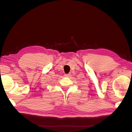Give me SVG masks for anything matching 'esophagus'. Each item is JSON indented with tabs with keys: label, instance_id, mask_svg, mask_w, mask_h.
Here are the masks:
<instances>
[{
	"label": "esophagus",
	"instance_id": "1",
	"mask_svg": "<svg viewBox=\"0 0 132 132\" xmlns=\"http://www.w3.org/2000/svg\"><path fill=\"white\" fill-rule=\"evenodd\" d=\"M64 76L65 77H70V74H64Z\"/></svg>",
	"mask_w": 132,
	"mask_h": 132
}]
</instances>
